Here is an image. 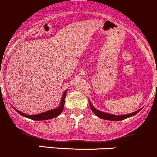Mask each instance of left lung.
<instances>
[{
	"label": "left lung",
	"instance_id": "1",
	"mask_svg": "<svg viewBox=\"0 0 157 157\" xmlns=\"http://www.w3.org/2000/svg\"><path fill=\"white\" fill-rule=\"evenodd\" d=\"M89 105H90V108H91V111L94 112V114H95L97 117H100L101 119H105V120H108V121H122L124 120V119L128 118V117H131L132 116L135 115L136 114H137L140 111L142 108L140 109L137 110V111H134V112H132L131 114H122V115H114V114H108V113L103 112V111H100V110L96 109L94 107H93V105H91V101H89Z\"/></svg>",
	"mask_w": 157,
	"mask_h": 157
}]
</instances>
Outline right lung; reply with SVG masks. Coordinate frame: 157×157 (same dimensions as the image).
Listing matches in <instances>:
<instances>
[{"mask_svg": "<svg viewBox=\"0 0 157 157\" xmlns=\"http://www.w3.org/2000/svg\"><path fill=\"white\" fill-rule=\"evenodd\" d=\"M66 93H67V90L64 91L63 94V97H62L61 101H60L59 105L57 108H54V109L49 110V111H45V112L40 113V114H32V115H28V114H24V113L21 112V111H18L16 108H14L16 110L17 112L19 113L20 114H21L24 117H27V118L31 119V120L33 121H45V120H49V119L54 118V117H57V116L59 115L62 113V111H63V108H64V105H65V99H66Z\"/></svg>", "mask_w": 157, "mask_h": 157, "instance_id": "1", "label": "right lung"}]
</instances>
